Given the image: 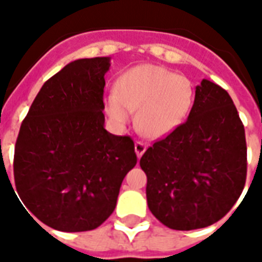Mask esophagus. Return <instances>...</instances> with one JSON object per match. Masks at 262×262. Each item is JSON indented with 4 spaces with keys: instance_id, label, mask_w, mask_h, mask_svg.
Returning <instances> with one entry per match:
<instances>
[{
    "instance_id": "esophagus-1",
    "label": "esophagus",
    "mask_w": 262,
    "mask_h": 262,
    "mask_svg": "<svg viewBox=\"0 0 262 262\" xmlns=\"http://www.w3.org/2000/svg\"><path fill=\"white\" fill-rule=\"evenodd\" d=\"M135 150H136V155H137V157L141 158V156L144 155L145 150H146V145L141 141H137L135 144Z\"/></svg>"
}]
</instances>
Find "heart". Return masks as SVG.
Here are the masks:
<instances>
[{"label":"heart","mask_w":262,"mask_h":262,"mask_svg":"<svg viewBox=\"0 0 262 262\" xmlns=\"http://www.w3.org/2000/svg\"><path fill=\"white\" fill-rule=\"evenodd\" d=\"M193 98L186 77L156 65H140L118 78L116 93L106 98V112L117 124H126L137 111L138 130L145 137L161 138L186 120Z\"/></svg>","instance_id":"1"}]
</instances>
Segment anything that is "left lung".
Instances as JSON below:
<instances>
[{
    "label": "left lung",
    "mask_w": 262,
    "mask_h": 262,
    "mask_svg": "<svg viewBox=\"0 0 262 262\" xmlns=\"http://www.w3.org/2000/svg\"><path fill=\"white\" fill-rule=\"evenodd\" d=\"M140 166L149 209L164 225L192 230L223 219L247 180L245 129L228 92L202 80L186 122L156 141Z\"/></svg>",
    "instance_id": "8db88e82"
}]
</instances>
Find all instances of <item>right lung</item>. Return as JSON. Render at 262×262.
<instances>
[{
  "label": "right lung",
  "instance_id": "1",
  "mask_svg": "<svg viewBox=\"0 0 262 262\" xmlns=\"http://www.w3.org/2000/svg\"><path fill=\"white\" fill-rule=\"evenodd\" d=\"M109 68V57L68 63L43 83L21 124L15 188L26 209L53 229L98 228L113 213L122 180L137 164L133 140L104 127Z\"/></svg>",
  "mask_w": 262,
  "mask_h": 262
}]
</instances>
